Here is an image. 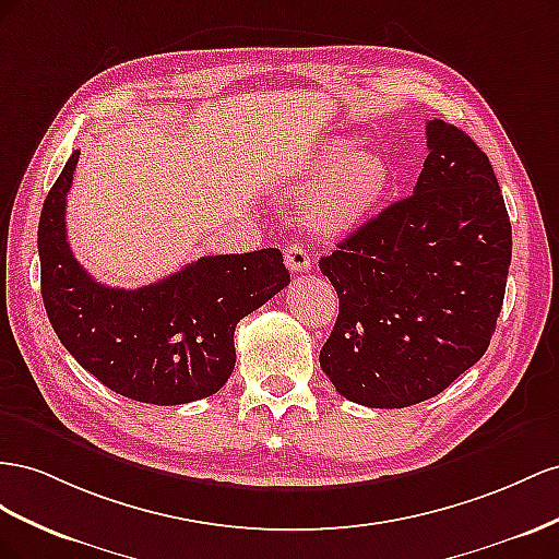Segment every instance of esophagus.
I'll return each instance as SVG.
<instances>
[{"instance_id": "34e87169", "label": "esophagus", "mask_w": 559, "mask_h": 559, "mask_svg": "<svg viewBox=\"0 0 559 559\" xmlns=\"http://www.w3.org/2000/svg\"><path fill=\"white\" fill-rule=\"evenodd\" d=\"M285 264H288V269L295 271V274H307V271H311L313 260L299 243H290L288 248H285Z\"/></svg>"}]
</instances>
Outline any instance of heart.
Returning <instances> with one entry per match:
<instances>
[{"instance_id": "1", "label": "heart", "mask_w": 559, "mask_h": 559, "mask_svg": "<svg viewBox=\"0 0 559 559\" xmlns=\"http://www.w3.org/2000/svg\"><path fill=\"white\" fill-rule=\"evenodd\" d=\"M309 189L301 201L307 225L323 236H344L360 227L391 187L389 162L348 138H332L301 168Z\"/></svg>"}]
</instances>
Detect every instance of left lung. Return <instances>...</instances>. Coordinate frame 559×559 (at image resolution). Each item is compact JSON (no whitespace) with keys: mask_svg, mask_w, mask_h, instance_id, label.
Returning <instances> with one entry per match:
<instances>
[{"mask_svg":"<svg viewBox=\"0 0 559 559\" xmlns=\"http://www.w3.org/2000/svg\"><path fill=\"white\" fill-rule=\"evenodd\" d=\"M426 142L414 194L321 258L340 316L318 360L365 407L448 389L485 356L503 305L513 231L489 158L442 119L426 123Z\"/></svg>","mask_w":559,"mask_h":559,"instance_id":"obj_1","label":"left lung"}]
</instances>
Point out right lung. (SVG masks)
I'll return each mask as SVG.
<instances>
[{
    "label": "right lung",
    "mask_w": 559,
    "mask_h": 559,
    "mask_svg": "<svg viewBox=\"0 0 559 559\" xmlns=\"http://www.w3.org/2000/svg\"><path fill=\"white\" fill-rule=\"evenodd\" d=\"M72 152L44 201L37 248L49 321L74 360L119 395L185 405L234 372V330L290 283L278 248L211 254L138 290L109 288L76 262L66 231Z\"/></svg>",
    "instance_id": "1"
}]
</instances>
